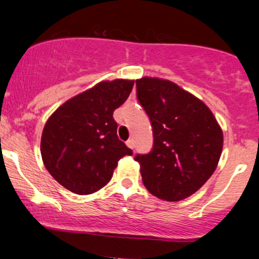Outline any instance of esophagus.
Masks as SVG:
<instances>
[{
  "mask_svg": "<svg viewBox=\"0 0 259 259\" xmlns=\"http://www.w3.org/2000/svg\"><path fill=\"white\" fill-rule=\"evenodd\" d=\"M126 146L129 147V149L134 150V146H135V144H134V140H133V139H129V140L126 141Z\"/></svg>",
  "mask_w": 259,
  "mask_h": 259,
  "instance_id": "esophagus-1",
  "label": "esophagus"
}]
</instances>
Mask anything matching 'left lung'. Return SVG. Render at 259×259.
<instances>
[{"label": "left lung", "instance_id": "1", "mask_svg": "<svg viewBox=\"0 0 259 259\" xmlns=\"http://www.w3.org/2000/svg\"><path fill=\"white\" fill-rule=\"evenodd\" d=\"M136 97L153 134L151 151L135 156L144 186L167 201L188 198L217 169L224 143L221 127L200 99L167 79H136Z\"/></svg>", "mask_w": 259, "mask_h": 259}]
</instances>
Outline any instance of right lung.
<instances>
[{"label":"right lung","instance_id":"right-lung-1","mask_svg":"<svg viewBox=\"0 0 259 259\" xmlns=\"http://www.w3.org/2000/svg\"><path fill=\"white\" fill-rule=\"evenodd\" d=\"M134 81L99 82L65 102L48 119L40 152L54 180L79 195L110 181L118 161L133 151L116 135L113 112L126 101Z\"/></svg>","mask_w":259,"mask_h":259}]
</instances>
